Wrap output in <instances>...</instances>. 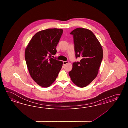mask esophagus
I'll return each instance as SVG.
<instances>
[{"label":"esophagus","mask_w":128,"mask_h":128,"mask_svg":"<svg viewBox=\"0 0 128 128\" xmlns=\"http://www.w3.org/2000/svg\"><path fill=\"white\" fill-rule=\"evenodd\" d=\"M68 63V61H63V65H65Z\"/></svg>","instance_id":"34e87169"}]
</instances>
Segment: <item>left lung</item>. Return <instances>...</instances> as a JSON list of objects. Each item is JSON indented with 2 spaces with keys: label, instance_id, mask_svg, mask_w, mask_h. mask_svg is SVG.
<instances>
[{
  "label": "left lung",
  "instance_id": "1",
  "mask_svg": "<svg viewBox=\"0 0 128 128\" xmlns=\"http://www.w3.org/2000/svg\"><path fill=\"white\" fill-rule=\"evenodd\" d=\"M73 35L74 51L80 62L73 64L68 74L74 84L80 87L86 86L95 78L103 58L102 46L90 30L77 28L71 32Z\"/></svg>",
  "mask_w": 128,
  "mask_h": 128
}]
</instances>
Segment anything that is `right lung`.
<instances>
[{"mask_svg": "<svg viewBox=\"0 0 128 128\" xmlns=\"http://www.w3.org/2000/svg\"><path fill=\"white\" fill-rule=\"evenodd\" d=\"M63 29H48L36 33L26 47L24 57L30 76L42 87L50 86L58 76L63 62L52 58Z\"/></svg>", "mask_w": 128, "mask_h": 128, "instance_id": "right-lung-1", "label": "right lung"}]
</instances>
